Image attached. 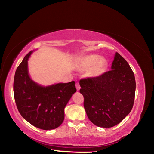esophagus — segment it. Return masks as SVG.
<instances>
[{
  "instance_id": "34e87169",
  "label": "esophagus",
  "mask_w": 154,
  "mask_h": 154,
  "mask_svg": "<svg viewBox=\"0 0 154 154\" xmlns=\"http://www.w3.org/2000/svg\"><path fill=\"white\" fill-rule=\"evenodd\" d=\"M76 85V88H77V91H79V90H80V85H79V83H76V85Z\"/></svg>"
}]
</instances>
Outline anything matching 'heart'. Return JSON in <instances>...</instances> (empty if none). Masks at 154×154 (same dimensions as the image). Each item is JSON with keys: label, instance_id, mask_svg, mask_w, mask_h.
Returning a JSON list of instances; mask_svg holds the SVG:
<instances>
[{"label": "heart", "instance_id": "1", "mask_svg": "<svg viewBox=\"0 0 154 154\" xmlns=\"http://www.w3.org/2000/svg\"><path fill=\"white\" fill-rule=\"evenodd\" d=\"M105 59L98 54H88L78 59L77 67L79 71L89 70V75L92 77H98L104 73L106 67Z\"/></svg>", "mask_w": 154, "mask_h": 154}]
</instances>
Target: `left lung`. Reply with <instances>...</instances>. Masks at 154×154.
<instances>
[{"label":"left lung","mask_w":154,"mask_h":154,"mask_svg":"<svg viewBox=\"0 0 154 154\" xmlns=\"http://www.w3.org/2000/svg\"><path fill=\"white\" fill-rule=\"evenodd\" d=\"M79 84L85 112L96 126L113 127L131 111L136 90L134 72L118 52L111 71L98 77L82 79Z\"/></svg>","instance_id":"left-lung-1"}]
</instances>
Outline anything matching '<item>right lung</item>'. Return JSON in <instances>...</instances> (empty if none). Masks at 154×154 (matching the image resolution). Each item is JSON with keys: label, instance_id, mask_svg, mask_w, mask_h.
Segmentation results:
<instances>
[{"label": "right lung", "instance_id": "obj_1", "mask_svg": "<svg viewBox=\"0 0 154 154\" xmlns=\"http://www.w3.org/2000/svg\"><path fill=\"white\" fill-rule=\"evenodd\" d=\"M30 51L17 68L14 94L17 108L23 118L32 126L43 130L55 129L64 119V107L76 92L75 82L43 87L30 79L28 60Z\"/></svg>", "mask_w": 154, "mask_h": 154}]
</instances>
